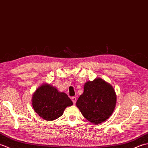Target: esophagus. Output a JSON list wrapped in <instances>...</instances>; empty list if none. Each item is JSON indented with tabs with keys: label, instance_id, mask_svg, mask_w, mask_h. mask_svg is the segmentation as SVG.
I'll list each match as a JSON object with an SVG mask.
<instances>
[{
	"label": "esophagus",
	"instance_id": "34e87169",
	"mask_svg": "<svg viewBox=\"0 0 148 148\" xmlns=\"http://www.w3.org/2000/svg\"><path fill=\"white\" fill-rule=\"evenodd\" d=\"M71 100L72 101H73V103L74 104H75V103H76V101H77V97L74 96V97H71Z\"/></svg>",
	"mask_w": 148,
	"mask_h": 148
}]
</instances>
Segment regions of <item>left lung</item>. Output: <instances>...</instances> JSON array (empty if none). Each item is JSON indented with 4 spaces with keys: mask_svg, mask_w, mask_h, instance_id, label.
Listing matches in <instances>:
<instances>
[{
    "mask_svg": "<svg viewBox=\"0 0 148 148\" xmlns=\"http://www.w3.org/2000/svg\"><path fill=\"white\" fill-rule=\"evenodd\" d=\"M116 95L113 87L101 78L87 81L76 105L90 123L100 124L108 120L116 106Z\"/></svg>",
    "mask_w": 148,
    "mask_h": 148,
    "instance_id": "left-lung-1",
    "label": "left lung"
}]
</instances>
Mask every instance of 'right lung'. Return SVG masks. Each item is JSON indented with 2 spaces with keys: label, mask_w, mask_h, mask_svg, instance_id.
<instances>
[{
  "label": "right lung",
  "mask_w": 148,
  "mask_h": 148,
  "mask_svg": "<svg viewBox=\"0 0 148 148\" xmlns=\"http://www.w3.org/2000/svg\"><path fill=\"white\" fill-rule=\"evenodd\" d=\"M32 104L38 116L45 120L53 121L63 115L66 108L72 106L73 102L66 93L44 83L33 94Z\"/></svg>",
  "instance_id": "obj_1"
}]
</instances>
